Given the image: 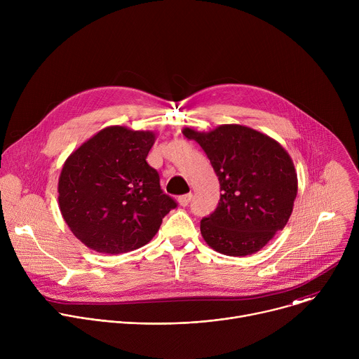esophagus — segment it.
<instances>
[{"mask_svg": "<svg viewBox=\"0 0 359 359\" xmlns=\"http://www.w3.org/2000/svg\"><path fill=\"white\" fill-rule=\"evenodd\" d=\"M191 193H187V194H183V196H179V198H177V201H179V204L180 206H183V208H186L187 204L190 203V200H191Z\"/></svg>", "mask_w": 359, "mask_h": 359, "instance_id": "esophagus-1", "label": "esophagus"}]
</instances>
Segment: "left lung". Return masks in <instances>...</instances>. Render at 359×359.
<instances>
[{"instance_id":"8db88e82","label":"left lung","mask_w":359,"mask_h":359,"mask_svg":"<svg viewBox=\"0 0 359 359\" xmlns=\"http://www.w3.org/2000/svg\"><path fill=\"white\" fill-rule=\"evenodd\" d=\"M183 135L201 146L220 182L217 208L200 222L203 238L233 257L263 248L292 212L297 173L288 153L267 135L241 125L209 133L186 128Z\"/></svg>"}]
</instances>
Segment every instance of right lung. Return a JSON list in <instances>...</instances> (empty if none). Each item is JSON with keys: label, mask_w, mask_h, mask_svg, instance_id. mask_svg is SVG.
<instances>
[{"label": "right lung", "mask_w": 359, "mask_h": 359, "mask_svg": "<svg viewBox=\"0 0 359 359\" xmlns=\"http://www.w3.org/2000/svg\"><path fill=\"white\" fill-rule=\"evenodd\" d=\"M153 143L155 133L111 126L67 159L58 184L61 213L89 248L104 254L136 250L177 208L146 161Z\"/></svg>", "instance_id": "add662e5"}]
</instances>
